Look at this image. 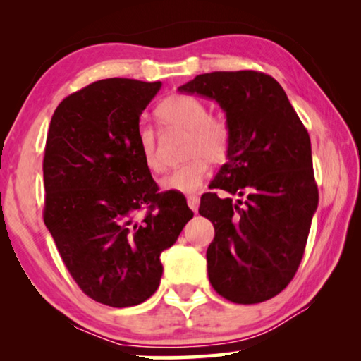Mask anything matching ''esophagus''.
Here are the masks:
<instances>
[{
	"label": "esophagus",
	"mask_w": 361,
	"mask_h": 361,
	"mask_svg": "<svg viewBox=\"0 0 361 361\" xmlns=\"http://www.w3.org/2000/svg\"><path fill=\"white\" fill-rule=\"evenodd\" d=\"M186 202H188L189 209H191L194 213L197 212V209H199V197H197V195H189V197L186 199Z\"/></svg>",
	"instance_id": "34e87169"
}]
</instances>
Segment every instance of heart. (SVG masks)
Listing matches in <instances>:
<instances>
[{"label": "heart", "mask_w": 361, "mask_h": 361, "mask_svg": "<svg viewBox=\"0 0 361 361\" xmlns=\"http://www.w3.org/2000/svg\"><path fill=\"white\" fill-rule=\"evenodd\" d=\"M157 118L170 129L188 130L186 156L181 167L162 178L164 191L194 194L202 188L209 175L210 161L221 162L231 146V127L221 116L209 114L205 103L191 95H172L156 109ZM138 145L143 161L152 173H161L166 166L157 151V135L151 127H142Z\"/></svg>", "instance_id": "b5f03b06"}]
</instances>
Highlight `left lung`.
<instances>
[{"instance_id":"1","label":"left lung","mask_w":361,"mask_h":361,"mask_svg":"<svg viewBox=\"0 0 361 361\" xmlns=\"http://www.w3.org/2000/svg\"><path fill=\"white\" fill-rule=\"evenodd\" d=\"M215 100L231 127L228 162L199 213L215 226L207 250L210 283L235 304L279 295L302 259L319 189L309 133L276 79L259 71H213L178 87Z\"/></svg>"}]
</instances>
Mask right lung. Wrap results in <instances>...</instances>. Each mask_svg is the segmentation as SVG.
I'll list each match as a JSON object with an SVG mask.
<instances>
[{"label":"right lung","instance_id":"1","mask_svg":"<svg viewBox=\"0 0 361 361\" xmlns=\"http://www.w3.org/2000/svg\"><path fill=\"white\" fill-rule=\"evenodd\" d=\"M161 85L102 79L66 97L49 126L44 224L79 288L111 307L154 295L161 253L194 215L180 194L159 192L140 151V116Z\"/></svg>","mask_w":361,"mask_h":361}]
</instances>
